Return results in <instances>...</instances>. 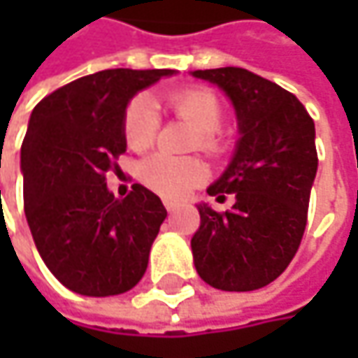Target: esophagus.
Returning <instances> with one entry per match:
<instances>
[{"label": "esophagus", "mask_w": 358, "mask_h": 358, "mask_svg": "<svg viewBox=\"0 0 358 358\" xmlns=\"http://www.w3.org/2000/svg\"><path fill=\"white\" fill-rule=\"evenodd\" d=\"M179 207H181V205H179V203H175V201H165V209H167L169 213H175Z\"/></svg>", "instance_id": "1"}]
</instances>
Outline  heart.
<instances>
[{
  "label": "heart",
  "mask_w": 358,
  "mask_h": 358,
  "mask_svg": "<svg viewBox=\"0 0 358 358\" xmlns=\"http://www.w3.org/2000/svg\"><path fill=\"white\" fill-rule=\"evenodd\" d=\"M165 103L177 117L191 123L199 133V147L207 153L221 149L217 129L223 123V109L215 93L207 90L175 91L165 95ZM159 113L155 103L147 97L133 99L123 117V135L133 151H145L155 141ZM139 177L151 191L163 197H183L195 185L207 179L205 163L195 157H171L155 153L145 159Z\"/></svg>",
  "instance_id": "1"
}]
</instances>
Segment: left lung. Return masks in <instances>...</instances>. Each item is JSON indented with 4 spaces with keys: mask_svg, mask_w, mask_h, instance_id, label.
Masks as SVG:
<instances>
[{
    "mask_svg": "<svg viewBox=\"0 0 358 358\" xmlns=\"http://www.w3.org/2000/svg\"><path fill=\"white\" fill-rule=\"evenodd\" d=\"M191 76L227 95L239 131L227 169L207 187L217 199L233 193L235 203L225 213L197 205L193 263L215 289L255 291L281 275L303 239L319 165L315 123L293 93L247 69H197Z\"/></svg>",
    "mask_w": 358,
    "mask_h": 358,
    "instance_id": "left-lung-1",
    "label": "left lung"
}]
</instances>
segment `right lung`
Segmentation results:
<instances>
[{
	"label": "right lung",
	"instance_id": "obj_1",
	"mask_svg": "<svg viewBox=\"0 0 358 358\" xmlns=\"http://www.w3.org/2000/svg\"><path fill=\"white\" fill-rule=\"evenodd\" d=\"M175 69H105L53 91L31 111L21 145L23 207L35 247L57 281L85 296L141 281L167 209L147 187L117 199L105 173L125 153L131 99Z\"/></svg>",
	"mask_w": 358,
	"mask_h": 358
}]
</instances>
